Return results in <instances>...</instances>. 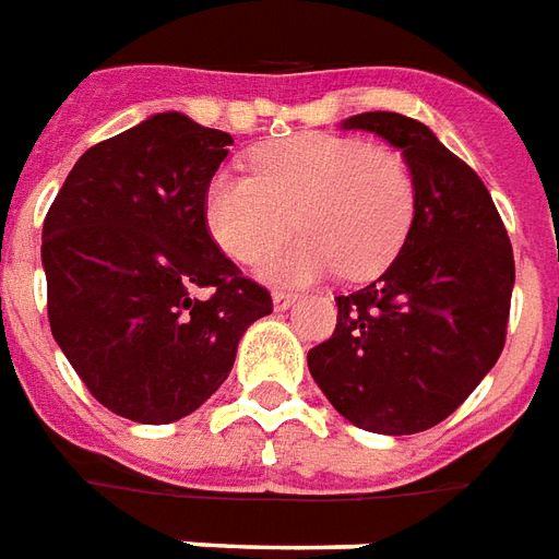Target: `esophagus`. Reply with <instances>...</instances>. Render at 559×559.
I'll list each match as a JSON object with an SVG mask.
<instances>
[{"label":"esophagus","mask_w":559,"mask_h":559,"mask_svg":"<svg viewBox=\"0 0 559 559\" xmlns=\"http://www.w3.org/2000/svg\"><path fill=\"white\" fill-rule=\"evenodd\" d=\"M295 300H298V295H292V292H273V310L276 312L288 310Z\"/></svg>","instance_id":"1"}]
</instances>
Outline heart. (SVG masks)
I'll return each instance as SVG.
<instances>
[{
  "instance_id": "1",
  "label": "heart",
  "mask_w": 559,
  "mask_h": 559,
  "mask_svg": "<svg viewBox=\"0 0 559 559\" xmlns=\"http://www.w3.org/2000/svg\"><path fill=\"white\" fill-rule=\"evenodd\" d=\"M252 174L219 171L204 223L231 259L252 264L298 224L295 245L264 259L261 276L307 283L343 271L370 280L394 261L415 216V180L394 150L304 132L259 146Z\"/></svg>"
}]
</instances>
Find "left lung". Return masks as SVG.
<instances>
[{
    "mask_svg": "<svg viewBox=\"0 0 559 559\" xmlns=\"http://www.w3.org/2000/svg\"><path fill=\"white\" fill-rule=\"evenodd\" d=\"M397 146L415 180V216L397 259L336 298L331 340L307 364L336 413L370 433H421L449 418L506 343L512 243L478 174L425 122L367 110L340 122Z\"/></svg>",
    "mask_w": 559,
    "mask_h": 559,
    "instance_id": "obj_1",
    "label": "left lung"
}]
</instances>
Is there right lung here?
Wrapping results in <instances>:
<instances>
[{
	"instance_id": "1",
	"label": "right lung",
	"mask_w": 559,
	"mask_h": 559,
	"mask_svg": "<svg viewBox=\"0 0 559 559\" xmlns=\"http://www.w3.org/2000/svg\"><path fill=\"white\" fill-rule=\"evenodd\" d=\"M231 144L180 110L153 114L90 146L47 210L53 340L90 394L138 425L195 413L228 379L249 324L273 310L204 223Z\"/></svg>"
}]
</instances>
